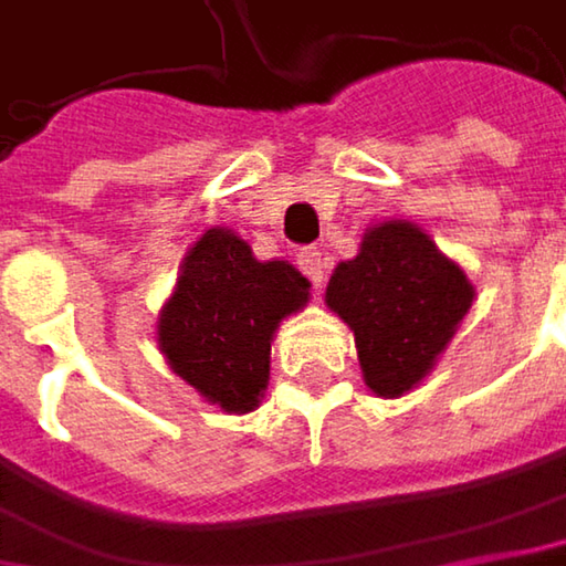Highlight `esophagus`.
<instances>
[{
    "mask_svg": "<svg viewBox=\"0 0 566 566\" xmlns=\"http://www.w3.org/2000/svg\"><path fill=\"white\" fill-rule=\"evenodd\" d=\"M297 265H301V272L317 284V287L327 279V259L321 255V249H301L297 252Z\"/></svg>",
    "mask_w": 566,
    "mask_h": 566,
    "instance_id": "1",
    "label": "esophagus"
}]
</instances>
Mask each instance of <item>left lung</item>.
<instances>
[{
    "label": "left lung",
    "mask_w": 566,
    "mask_h": 566,
    "mask_svg": "<svg viewBox=\"0 0 566 566\" xmlns=\"http://www.w3.org/2000/svg\"><path fill=\"white\" fill-rule=\"evenodd\" d=\"M327 304L349 324L366 386L398 398L418 386L473 304V284L437 252L428 232L388 220L339 262Z\"/></svg>",
    "instance_id": "obj_1"
}]
</instances>
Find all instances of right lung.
Returning a JSON list of instances; mask_svg holds the SVG:
<instances>
[{
  "label": "right lung",
  "instance_id": "add662e5",
  "mask_svg": "<svg viewBox=\"0 0 566 566\" xmlns=\"http://www.w3.org/2000/svg\"><path fill=\"white\" fill-rule=\"evenodd\" d=\"M307 287L294 265L259 262L232 230H207L161 311V353L207 401L245 415L269 386L272 334L307 304Z\"/></svg>",
  "mask_w": 566,
  "mask_h": 566
}]
</instances>
